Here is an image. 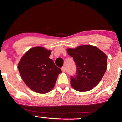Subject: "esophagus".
Listing matches in <instances>:
<instances>
[{
	"instance_id": "1",
	"label": "esophagus",
	"mask_w": 122,
	"mask_h": 122,
	"mask_svg": "<svg viewBox=\"0 0 122 122\" xmlns=\"http://www.w3.org/2000/svg\"><path fill=\"white\" fill-rule=\"evenodd\" d=\"M61 70H62V72H65V71H66V68H65V66H63L62 68H61Z\"/></svg>"
}]
</instances>
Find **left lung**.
I'll return each mask as SVG.
<instances>
[{"mask_svg":"<svg viewBox=\"0 0 122 122\" xmlns=\"http://www.w3.org/2000/svg\"><path fill=\"white\" fill-rule=\"evenodd\" d=\"M77 67L75 76L71 77L72 87L79 92L91 90L101 81L107 66V56L95 46L81 45L66 50Z\"/></svg>","mask_w":122,"mask_h":122,"instance_id":"left-lung-1","label":"left lung"}]
</instances>
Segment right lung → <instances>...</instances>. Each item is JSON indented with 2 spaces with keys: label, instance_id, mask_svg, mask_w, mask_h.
<instances>
[{
  "label": "right lung",
  "instance_id": "1",
  "mask_svg": "<svg viewBox=\"0 0 122 122\" xmlns=\"http://www.w3.org/2000/svg\"><path fill=\"white\" fill-rule=\"evenodd\" d=\"M51 51L43 47L29 49L18 65L19 73L26 85L39 93L49 92L54 88L60 68L49 58Z\"/></svg>",
  "mask_w": 122,
  "mask_h": 122
}]
</instances>
